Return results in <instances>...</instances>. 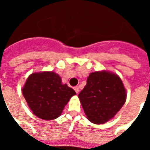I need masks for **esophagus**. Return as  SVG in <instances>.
<instances>
[{
  "label": "esophagus",
  "mask_w": 150,
  "mask_h": 150,
  "mask_svg": "<svg viewBox=\"0 0 150 150\" xmlns=\"http://www.w3.org/2000/svg\"><path fill=\"white\" fill-rule=\"evenodd\" d=\"M74 90H75V91H76V94H78V93H79V87H78V86L74 87Z\"/></svg>",
  "instance_id": "obj_1"
}]
</instances>
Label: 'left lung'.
Wrapping results in <instances>:
<instances>
[{
	"label": "left lung",
	"mask_w": 150,
	"mask_h": 150,
	"mask_svg": "<svg viewBox=\"0 0 150 150\" xmlns=\"http://www.w3.org/2000/svg\"><path fill=\"white\" fill-rule=\"evenodd\" d=\"M78 97L88 120L95 124H104L124 105L126 92L117 75L101 71L90 74L86 86Z\"/></svg>",
	"instance_id": "8db88e82"
}]
</instances>
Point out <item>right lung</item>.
I'll return each instance as SVG.
<instances>
[{"label": "right lung", "instance_id": "add662e5", "mask_svg": "<svg viewBox=\"0 0 150 150\" xmlns=\"http://www.w3.org/2000/svg\"><path fill=\"white\" fill-rule=\"evenodd\" d=\"M22 93L34 114L44 120H55L76 92L62 84L54 72L32 74L28 78Z\"/></svg>", "mask_w": 150, "mask_h": 150}]
</instances>
